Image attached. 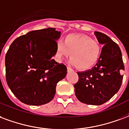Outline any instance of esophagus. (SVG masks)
Segmentation results:
<instances>
[{"instance_id":"34e87169","label":"esophagus","mask_w":129,"mask_h":129,"mask_svg":"<svg viewBox=\"0 0 129 129\" xmlns=\"http://www.w3.org/2000/svg\"><path fill=\"white\" fill-rule=\"evenodd\" d=\"M67 70H68V71L69 72V71H71V70H72V69L70 67H69V66H68L67 67Z\"/></svg>"}]
</instances>
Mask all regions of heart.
<instances>
[{"mask_svg": "<svg viewBox=\"0 0 129 129\" xmlns=\"http://www.w3.org/2000/svg\"><path fill=\"white\" fill-rule=\"evenodd\" d=\"M70 63L79 69H87L98 61L101 56V46L97 41L87 36L70 34L63 41H59L56 46V55L58 60L70 55Z\"/></svg>", "mask_w": 129, "mask_h": 129, "instance_id": "heart-1", "label": "heart"}]
</instances>
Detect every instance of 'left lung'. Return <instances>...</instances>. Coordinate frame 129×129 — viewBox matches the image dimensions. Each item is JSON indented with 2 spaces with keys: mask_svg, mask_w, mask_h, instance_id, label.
<instances>
[{
  "mask_svg": "<svg viewBox=\"0 0 129 129\" xmlns=\"http://www.w3.org/2000/svg\"><path fill=\"white\" fill-rule=\"evenodd\" d=\"M99 42L103 44L101 56L91 69L79 72L74 84L75 95L81 103L101 105L110 100L120 88L124 70L120 48L107 35L94 32Z\"/></svg>",
  "mask_w": 129,
  "mask_h": 129,
  "instance_id": "obj_1",
  "label": "left lung"
}]
</instances>
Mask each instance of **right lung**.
Returning <instances> with one entry per match:
<instances>
[{"instance_id":"add662e5","label":"right lung","mask_w":129,"mask_h":129,"mask_svg":"<svg viewBox=\"0 0 129 129\" xmlns=\"http://www.w3.org/2000/svg\"><path fill=\"white\" fill-rule=\"evenodd\" d=\"M61 32L55 28L33 30L12 42L5 56L6 80L16 98L26 105H42L54 98L67 68L52 57Z\"/></svg>"}]
</instances>
